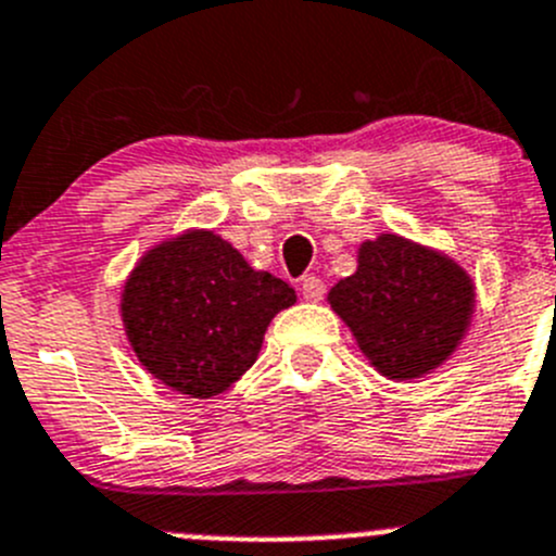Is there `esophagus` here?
<instances>
[{
	"mask_svg": "<svg viewBox=\"0 0 556 556\" xmlns=\"http://www.w3.org/2000/svg\"><path fill=\"white\" fill-rule=\"evenodd\" d=\"M302 293L307 302H320L326 295V282L318 277H304L302 279Z\"/></svg>",
	"mask_w": 556,
	"mask_h": 556,
	"instance_id": "1",
	"label": "esophagus"
}]
</instances>
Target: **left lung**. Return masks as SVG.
<instances>
[{
  "label": "left lung",
  "mask_w": 556,
  "mask_h": 556,
  "mask_svg": "<svg viewBox=\"0 0 556 556\" xmlns=\"http://www.w3.org/2000/svg\"><path fill=\"white\" fill-rule=\"evenodd\" d=\"M329 304L362 354L395 381L447 362L475 309V285L447 254L401 236L359 247V268L331 288Z\"/></svg>",
  "instance_id": "left-lung-1"
}]
</instances>
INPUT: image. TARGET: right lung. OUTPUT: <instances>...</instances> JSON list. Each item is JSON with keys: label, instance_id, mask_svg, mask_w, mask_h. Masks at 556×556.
Instances as JSON below:
<instances>
[{"label": "right lung", "instance_id": "add662e5", "mask_svg": "<svg viewBox=\"0 0 556 556\" xmlns=\"http://www.w3.org/2000/svg\"><path fill=\"white\" fill-rule=\"evenodd\" d=\"M293 302L288 282L254 271L211 230H189L137 263L121 309L144 370L202 401L254 365L271 318Z\"/></svg>", "mask_w": 556, "mask_h": 556}]
</instances>
